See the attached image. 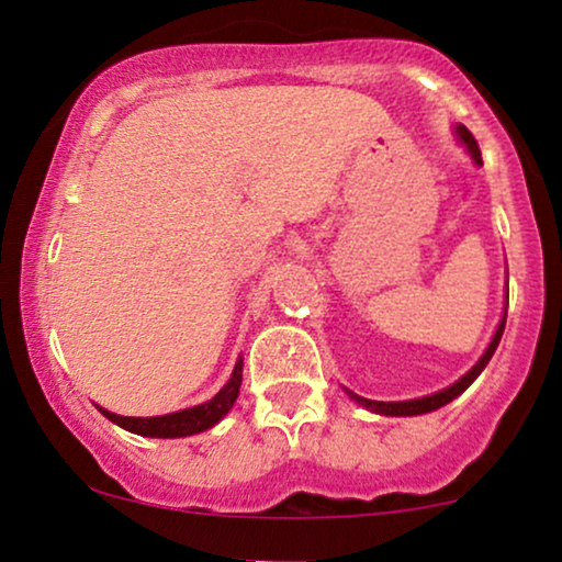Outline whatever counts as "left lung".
<instances>
[{
    "label": "left lung",
    "mask_w": 562,
    "mask_h": 562,
    "mask_svg": "<svg viewBox=\"0 0 562 562\" xmlns=\"http://www.w3.org/2000/svg\"><path fill=\"white\" fill-rule=\"evenodd\" d=\"M458 133H460L462 144L468 146V151L473 154V159H475L477 164H483V159H481V148H477V140L473 138V133H470V131L465 128V125H460ZM504 326H506V318L501 321L498 331H496V336H493L491 347L485 349V355L481 357V362H477L475 368L470 370L465 378H460L458 383L450 385V387H445V391H439V393H434V395H424V398H416V401H401V403L368 401V398H362V395H355V393H349V395H351V398H355V401L359 403V406H364V408L375 411V414H383V416H416V414H429V411H437V408H442V406H447V403H450V401L458 398V395H460L462 391H465V387H468L470 383H473V380H475L477 375H481L485 364L491 362L493 351H496L498 341H501V336H504Z\"/></svg>",
    "instance_id": "1"
}]
</instances>
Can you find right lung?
Wrapping results in <instances>:
<instances>
[{"label": "right lung", "mask_w": 562, "mask_h": 562, "mask_svg": "<svg viewBox=\"0 0 562 562\" xmlns=\"http://www.w3.org/2000/svg\"><path fill=\"white\" fill-rule=\"evenodd\" d=\"M241 370L244 362L238 359L234 375L226 385L215 393V398H211L203 406L194 408H184L177 411V414H167V416H154V418H131V416H117L110 414V411L100 408L104 416L110 418L112 424L123 426L133 434H140V437H161V439H171V437H190V434H200L205 429H211L213 424H218L223 416L228 414V408L234 406V401L238 398V387H241Z\"/></svg>", "instance_id": "obj_1"}]
</instances>
